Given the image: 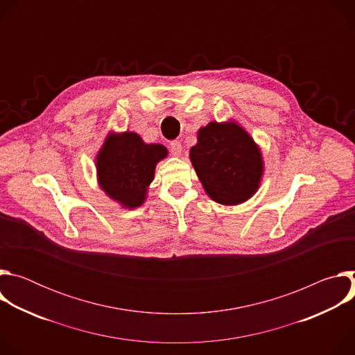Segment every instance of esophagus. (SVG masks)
Returning <instances> with one entry per match:
<instances>
[{
	"mask_svg": "<svg viewBox=\"0 0 355 355\" xmlns=\"http://www.w3.org/2000/svg\"><path fill=\"white\" fill-rule=\"evenodd\" d=\"M170 150H171V153H173L174 156H180V155H181V151H182L181 141H178V140H173V141L170 143Z\"/></svg>",
	"mask_w": 355,
	"mask_h": 355,
	"instance_id": "1",
	"label": "esophagus"
}]
</instances>
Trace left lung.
<instances>
[{"instance_id": "8db88e82", "label": "left lung", "mask_w": 355, "mask_h": 355, "mask_svg": "<svg viewBox=\"0 0 355 355\" xmlns=\"http://www.w3.org/2000/svg\"><path fill=\"white\" fill-rule=\"evenodd\" d=\"M189 160L208 196L239 205L254 195L264 174L259 144L234 121L209 122L198 130Z\"/></svg>"}]
</instances>
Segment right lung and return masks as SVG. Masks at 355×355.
<instances>
[{"instance_id":"obj_1","label":"right lung","mask_w":355,"mask_h":355,"mask_svg":"<svg viewBox=\"0 0 355 355\" xmlns=\"http://www.w3.org/2000/svg\"><path fill=\"white\" fill-rule=\"evenodd\" d=\"M167 155L166 146L147 144L135 132H111L95 159L98 184L123 208H139L144 204L157 163Z\"/></svg>"}]
</instances>
